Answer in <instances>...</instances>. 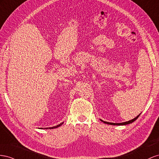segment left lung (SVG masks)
<instances>
[{"label": "left lung", "instance_id": "8db88e82", "mask_svg": "<svg viewBox=\"0 0 159 159\" xmlns=\"http://www.w3.org/2000/svg\"><path fill=\"white\" fill-rule=\"evenodd\" d=\"M140 115H139L137 116H136L134 119L130 120H129V121H126V122H120V123H113V122H106V121H103L101 119V120L102 122H103L105 124H108V125H129V124H130L132 123V122H133L134 120H137L138 119V117L140 116Z\"/></svg>", "mask_w": 159, "mask_h": 159}]
</instances>
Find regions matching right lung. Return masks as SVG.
<instances>
[{
  "instance_id": "1",
  "label": "right lung",
  "mask_w": 159,
  "mask_h": 159,
  "mask_svg": "<svg viewBox=\"0 0 159 159\" xmlns=\"http://www.w3.org/2000/svg\"><path fill=\"white\" fill-rule=\"evenodd\" d=\"M63 124V122H61V124H59V125H57V126H52V127H48V128H45L44 129H55V128H57V127H58V126H61Z\"/></svg>"
}]
</instances>
